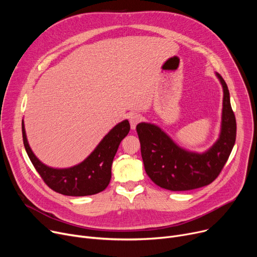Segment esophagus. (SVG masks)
Returning a JSON list of instances; mask_svg holds the SVG:
<instances>
[{"instance_id":"1","label":"esophagus","mask_w":257,"mask_h":257,"mask_svg":"<svg viewBox=\"0 0 257 257\" xmlns=\"http://www.w3.org/2000/svg\"><path fill=\"white\" fill-rule=\"evenodd\" d=\"M142 118H143L142 115L139 114V113H132V114H130L129 120H130V126H131L132 130H134V129L137 128V125L142 120Z\"/></svg>"}]
</instances>
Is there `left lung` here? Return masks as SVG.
<instances>
[{"mask_svg":"<svg viewBox=\"0 0 257 257\" xmlns=\"http://www.w3.org/2000/svg\"><path fill=\"white\" fill-rule=\"evenodd\" d=\"M223 88V108L218 140L204 152L186 150L155 124L137 126L148 176L158 186L173 192L208 185L222 171L235 143L236 121L224 79L215 73Z\"/></svg>","mask_w":257,"mask_h":257,"instance_id":"left-lung-1","label":"left lung"}]
</instances>
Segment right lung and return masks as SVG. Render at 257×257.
<instances>
[{"label": "right lung", "instance_id": "obj_1", "mask_svg": "<svg viewBox=\"0 0 257 257\" xmlns=\"http://www.w3.org/2000/svg\"><path fill=\"white\" fill-rule=\"evenodd\" d=\"M22 131L26 152L47 185L65 196L82 197L98 194L109 184L113 158L121 140L130 131V124L128 119L121 120L106 134L83 161L63 169L49 167L36 157L27 139L24 119Z\"/></svg>", "mask_w": 257, "mask_h": 257}]
</instances>
